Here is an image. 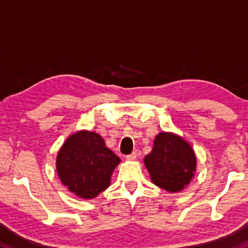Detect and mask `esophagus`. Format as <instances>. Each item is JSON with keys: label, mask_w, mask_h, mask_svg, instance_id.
Here are the masks:
<instances>
[{"label": "esophagus", "mask_w": 248, "mask_h": 248, "mask_svg": "<svg viewBox=\"0 0 248 248\" xmlns=\"http://www.w3.org/2000/svg\"><path fill=\"white\" fill-rule=\"evenodd\" d=\"M137 156H138V152H137V151H133L131 154L127 155V156H125V158L129 159V161H133V159L137 158Z\"/></svg>", "instance_id": "34e87169"}]
</instances>
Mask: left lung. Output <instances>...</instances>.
Returning a JSON list of instances; mask_svg holds the SVG:
<instances>
[{"label":"left lung","instance_id":"left-lung-1","mask_svg":"<svg viewBox=\"0 0 248 248\" xmlns=\"http://www.w3.org/2000/svg\"><path fill=\"white\" fill-rule=\"evenodd\" d=\"M153 184L177 192L190 183L196 170V155L189 143L173 133L161 132L154 140L152 152L144 158Z\"/></svg>","mask_w":248,"mask_h":248}]
</instances>
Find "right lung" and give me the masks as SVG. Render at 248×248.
Returning <instances> with one entry per match:
<instances>
[{
	"label": "right lung",
	"instance_id": "obj_1",
	"mask_svg": "<svg viewBox=\"0 0 248 248\" xmlns=\"http://www.w3.org/2000/svg\"><path fill=\"white\" fill-rule=\"evenodd\" d=\"M120 158L109 150L99 134L79 131L71 136L59 151L57 171L62 184L84 199L106 189Z\"/></svg>",
	"mask_w": 248,
	"mask_h": 248
}]
</instances>
